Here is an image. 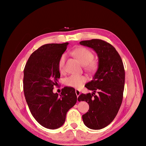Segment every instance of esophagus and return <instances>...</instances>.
<instances>
[{
    "label": "esophagus",
    "instance_id": "esophagus-1",
    "mask_svg": "<svg viewBox=\"0 0 146 146\" xmlns=\"http://www.w3.org/2000/svg\"><path fill=\"white\" fill-rule=\"evenodd\" d=\"M75 93H76V94L77 97H78L79 95H80V94H81V93H80V91L78 90H76V89L75 90Z\"/></svg>",
    "mask_w": 146,
    "mask_h": 146
}]
</instances>
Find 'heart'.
Returning a JSON list of instances; mask_svg holds the SVG:
<instances>
[{"mask_svg":"<svg viewBox=\"0 0 146 146\" xmlns=\"http://www.w3.org/2000/svg\"><path fill=\"white\" fill-rule=\"evenodd\" d=\"M73 53L80 63L85 65L86 70L93 71L97 69V63L95 60H94V54L90 49L84 47H79L74 49ZM66 57V54H63L58 61V67L60 72L64 71ZM86 80V77L83 75H70L64 79V84L71 87L80 88L85 84Z\"/></svg>","mask_w":146,"mask_h":146,"instance_id":"1","label":"heart"}]
</instances>
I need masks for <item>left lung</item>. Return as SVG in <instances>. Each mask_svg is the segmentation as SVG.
Segmentation results:
<instances>
[{"label": "left lung", "mask_w": 146, "mask_h": 146, "mask_svg": "<svg viewBox=\"0 0 146 146\" xmlns=\"http://www.w3.org/2000/svg\"><path fill=\"white\" fill-rule=\"evenodd\" d=\"M80 44L92 48L98 57V68L85 87L94 92L82 94L78 100L85 101L89 110L82 119L87 127L98 130L112 122L121 106L125 84V70L119 54L112 45L101 39L82 41ZM97 92L98 95H95Z\"/></svg>", "instance_id": "left-lung-1"}]
</instances>
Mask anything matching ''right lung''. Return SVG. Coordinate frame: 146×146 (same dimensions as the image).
Here are the masks:
<instances>
[{
	"label": "right lung",
	"instance_id": "obj_1",
	"mask_svg": "<svg viewBox=\"0 0 146 146\" xmlns=\"http://www.w3.org/2000/svg\"><path fill=\"white\" fill-rule=\"evenodd\" d=\"M68 44L42 45L30 56L24 70V93L31 113L40 125L49 129L63 125L67 111L77 101L74 88L65 86L60 95L52 92L60 78L58 61Z\"/></svg>",
	"mask_w": 146,
	"mask_h": 146
}]
</instances>
